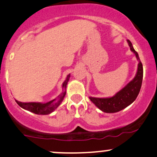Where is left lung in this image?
<instances>
[{
	"label": "left lung",
	"instance_id": "1",
	"mask_svg": "<svg viewBox=\"0 0 157 157\" xmlns=\"http://www.w3.org/2000/svg\"><path fill=\"white\" fill-rule=\"evenodd\" d=\"M130 51L136 55L138 61L137 71L136 76L131 81L118 92L113 97L109 98H94L89 97V99L99 109L106 113H114L124 109L130 105L136 99L140 92L143 79V67L139 59V54L134 50L131 42L127 39Z\"/></svg>",
	"mask_w": 157,
	"mask_h": 157
}]
</instances>
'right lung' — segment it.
<instances>
[{
  "label": "right lung",
  "mask_w": 157,
  "mask_h": 157,
  "mask_svg": "<svg viewBox=\"0 0 157 157\" xmlns=\"http://www.w3.org/2000/svg\"><path fill=\"white\" fill-rule=\"evenodd\" d=\"M70 74L67 75L66 79L63 82V92L55 99L50 101L46 103H40V102H29V103H23L18 101L15 100L16 103L18 104L21 108L26 110L33 113L37 115H49L52 113L58 106L61 104L62 101L64 99L65 94H66V87L68 84V80L70 79Z\"/></svg>",
  "instance_id": "right-lung-1"
}]
</instances>
